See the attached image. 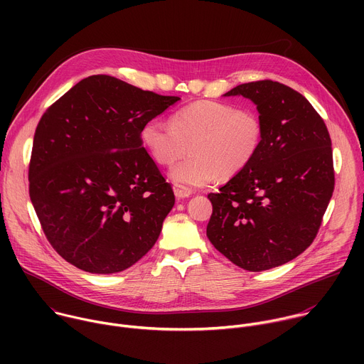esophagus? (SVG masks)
Returning <instances> with one entry per match:
<instances>
[{
  "mask_svg": "<svg viewBox=\"0 0 364 364\" xmlns=\"http://www.w3.org/2000/svg\"><path fill=\"white\" fill-rule=\"evenodd\" d=\"M174 194H176V198H177V200H183V198L190 197L191 190H190V188H184V187H181V186H174Z\"/></svg>",
  "mask_w": 364,
  "mask_h": 364,
  "instance_id": "esophagus-1",
  "label": "esophagus"
}]
</instances>
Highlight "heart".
Returning a JSON list of instances; mask_svg holds the SVG:
<instances>
[{"instance_id":"b5f03b06","label":"heart","mask_w":364,"mask_h":364,"mask_svg":"<svg viewBox=\"0 0 364 364\" xmlns=\"http://www.w3.org/2000/svg\"><path fill=\"white\" fill-rule=\"evenodd\" d=\"M139 138L149 157L170 166L191 146V157L168 171L170 180L184 188L204 187L219 178L243 173L261 151L264 127L259 115L229 103L198 100L171 117L144 122Z\"/></svg>"}]
</instances>
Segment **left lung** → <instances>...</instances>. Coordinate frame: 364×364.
Masks as SVG:
<instances>
[{"instance_id":"left-lung-1","label":"left lung","mask_w":364,"mask_h":364,"mask_svg":"<svg viewBox=\"0 0 364 364\" xmlns=\"http://www.w3.org/2000/svg\"><path fill=\"white\" fill-rule=\"evenodd\" d=\"M223 96L250 99L264 127L252 164L209 197L207 237L250 272L284 265L317 236L334 190L331 139L323 118L279 82L243 83Z\"/></svg>"}]
</instances>
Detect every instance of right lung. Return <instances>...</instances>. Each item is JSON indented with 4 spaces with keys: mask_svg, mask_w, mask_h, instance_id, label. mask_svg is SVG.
<instances>
[{
    "mask_svg": "<svg viewBox=\"0 0 364 364\" xmlns=\"http://www.w3.org/2000/svg\"><path fill=\"white\" fill-rule=\"evenodd\" d=\"M178 100L95 75L44 112L33 141L30 198L47 240L69 264L117 274L157 242L176 198L139 131Z\"/></svg>",
    "mask_w": 364,
    "mask_h": 364,
    "instance_id": "add662e5",
    "label": "right lung"
}]
</instances>
